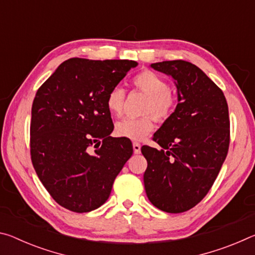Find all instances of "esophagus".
<instances>
[{
    "label": "esophagus",
    "mask_w": 255,
    "mask_h": 255,
    "mask_svg": "<svg viewBox=\"0 0 255 255\" xmlns=\"http://www.w3.org/2000/svg\"><path fill=\"white\" fill-rule=\"evenodd\" d=\"M140 144L137 143V141H135V143H132V148H133V153L135 154H139L140 153Z\"/></svg>",
    "instance_id": "34e87169"
}]
</instances>
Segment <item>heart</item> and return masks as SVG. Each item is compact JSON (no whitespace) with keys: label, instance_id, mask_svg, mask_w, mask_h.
<instances>
[{"label":"heart","instance_id":"1","mask_svg":"<svg viewBox=\"0 0 255 255\" xmlns=\"http://www.w3.org/2000/svg\"><path fill=\"white\" fill-rule=\"evenodd\" d=\"M132 83L148 99L145 103V116L138 118H126L116 125L115 131L119 137L131 140H141L148 136L154 129L155 118L158 122H165L173 114L176 107V99L169 90V83L156 73L144 70L133 76ZM125 94L120 86H115L107 94L106 106L111 115L120 117L124 112ZM152 115H150V114Z\"/></svg>","mask_w":255,"mask_h":255}]
</instances>
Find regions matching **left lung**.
<instances>
[{"instance_id": "left-lung-1", "label": "left lung", "mask_w": 255, "mask_h": 255, "mask_svg": "<svg viewBox=\"0 0 255 255\" xmlns=\"http://www.w3.org/2000/svg\"><path fill=\"white\" fill-rule=\"evenodd\" d=\"M174 80L179 103L154 133L161 149L145 145L144 173L149 201L165 213L191 209L213 187L230 147V116L221 89L185 60L150 65Z\"/></svg>"}]
</instances>
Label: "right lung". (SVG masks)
<instances>
[{"label":"right lung","instance_id":"add662e5","mask_svg":"<svg viewBox=\"0 0 255 255\" xmlns=\"http://www.w3.org/2000/svg\"><path fill=\"white\" fill-rule=\"evenodd\" d=\"M136 62L71 58L36 93L30 123L34 171L51 198L74 213L99 208L132 155L114 130L106 98Z\"/></svg>","mask_w":255,"mask_h":255}]
</instances>
